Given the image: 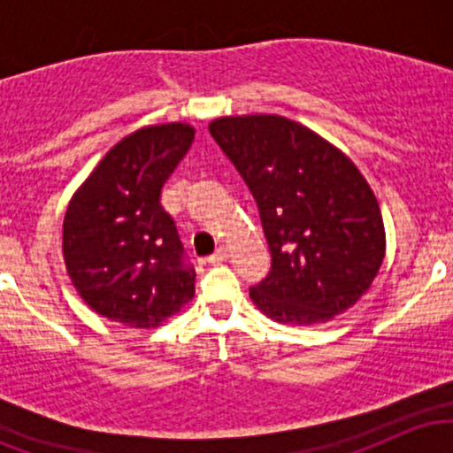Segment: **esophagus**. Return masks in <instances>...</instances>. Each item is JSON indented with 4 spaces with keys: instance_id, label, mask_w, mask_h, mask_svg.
<instances>
[{
    "instance_id": "34e87169",
    "label": "esophagus",
    "mask_w": 453,
    "mask_h": 453,
    "mask_svg": "<svg viewBox=\"0 0 453 453\" xmlns=\"http://www.w3.org/2000/svg\"><path fill=\"white\" fill-rule=\"evenodd\" d=\"M223 259H227V247H219L215 253L209 257L211 264H221Z\"/></svg>"
}]
</instances>
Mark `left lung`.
Segmentation results:
<instances>
[{
	"label": "left lung",
	"instance_id": "1",
	"mask_svg": "<svg viewBox=\"0 0 453 453\" xmlns=\"http://www.w3.org/2000/svg\"><path fill=\"white\" fill-rule=\"evenodd\" d=\"M209 129L256 197L273 256L268 277L249 289L253 304L289 326L351 309L386 257L379 202L356 164L279 114L221 117Z\"/></svg>",
	"mask_w": 453,
	"mask_h": 453
}]
</instances>
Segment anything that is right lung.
<instances>
[{"mask_svg": "<svg viewBox=\"0 0 453 453\" xmlns=\"http://www.w3.org/2000/svg\"><path fill=\"white\" fill-rule=\"evenodd\" d=\"M187 123L140 127L117 142L67 204L64 262L78 296L97 315L157 327L196 294L161 187L194 142Z\"/></svg>", "mask_w": 453, "mask_h": 453, "instance_id": "right-lung-1", "label": "right lung"}]
</instances>
